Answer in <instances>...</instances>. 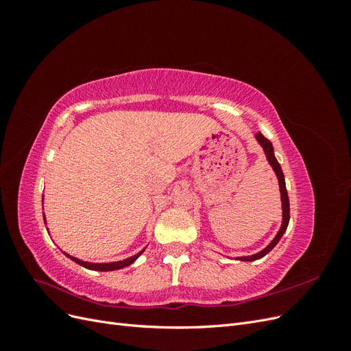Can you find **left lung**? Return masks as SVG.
Masks as SVG:
<instances>
[{"label": "left lung", "mask_w": 351, "mask_h": 351, "mask_svg": "<svg viewBox=\"0 0 351 351\" xmlns=\"http://www.w3.org/2000/svg\"><path fill=\"white\" fill-rule=\"evenodd\" d=\"M254 137H256L258 143L262 146V149L265 152V155H267V159L269 165L272 167L275 176H277L278 178V186H280V193H281V209H282V221H281V227L278 230L277 234H275V237L271 240V243L268 244L267 247L262 249L261 252L254 253V254H250V256H239L236 258L237 261H243V262H252V261H258L261 258H263L265 254L269 253L275 246H277V243L280 241V239L282 237V234L285 232L287 227H289V221H290V202H289V195H287V189H285V180H284V174H282V169H281V165L278 164L277 158H275V154H274V147H272V143L265 137L262 133H256L254 134Z\"/></svg>", "instance_id": "8db88e82"}]
</instances>
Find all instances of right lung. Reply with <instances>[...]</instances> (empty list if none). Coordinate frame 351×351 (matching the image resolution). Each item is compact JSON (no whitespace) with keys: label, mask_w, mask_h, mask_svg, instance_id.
Masks as SVG:
<instances>
[{"label":"right lung","mask_w":351,"mask_h":351,"mask_svg":"<svg viewBox=\"0 0 351 351\" xmlns=\"http://www.w3.org/2000/svg\"><path fill=\"white\" fill-rule=\"evenodd\" d=\"M44 221H45V224H47L45 214H44ZM47 230H48V228H47ZM145 249H146V247H145ZM145 249H142L139 253H136V254H133V256L127 258V259H123V261H117V262H107V263H93V262H86V261H82V259L74 258V256H71V254H69V253H66V252H62V253H64L69 259H71L73 262H76L77 265H80V267H83V268H86V269H92V271H101V272H107V271H117V269H121V268L129 267V265H132V263H133V262H134L137 258L141 256V254L145 252Z\"/></svg>","instance_id":"1"}]
</instances>
